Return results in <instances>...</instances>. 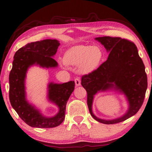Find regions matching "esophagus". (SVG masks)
<instances>
[{
  "mask_svg": "<svg viewBox=\"0 0 152 152\" xmlns=\"http://www.w3.org/2000/svg\"><path fill=\"white\" fill-rule=\"evenodd\" d=\"M75 83L77 86H79L81 85V80L79 78H75Z\"/></svg>",
  "mask_w": 152,
  "mask_h": 152,
  "instance_id": "34e87169",
  "label": "esophagus"
}]
</instances>
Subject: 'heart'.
<instances>
[{"mask_svg": "<svg viewBox=\"0 0 152 152\" xmlns=\"http://www.w3.org/2000/svg\"><path fill=\"white\" fill-rule=\"evenodd\" d=\"M103 58V52L99 47L78 45L65 53L63 61L65 65H79L81 73H89L95 70Z\"/></svg>", "mask_w": 152, "mask_h": 152, "instance_id": "obj_1", "label": "heart"}]
</instances>
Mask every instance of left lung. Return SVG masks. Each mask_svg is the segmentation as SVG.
Here are the masks:
<instances>
[{"label": "left lung", "instance_id": "8db88e82", "mask_svg": "<svg viewBox=\"0 0 152 152\" xmlns=\"http://www.w3.org/2000/svg\"><path fill=\"white\" fill-rule=\"evenodd\" d=\"M107 51V59L91 73L81 77V86L87 93V105L91 116L104 124H114L134 115L142 107L148 87L145 66L134 42L121 37L95 38ZM114 88L126 95L130 107L124 116L112 121L97 118L92 112L93 96L99 91Z\"/></svg>", "mask_w": 152, "mask_h": 152}]
</instances>
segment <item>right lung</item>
Listing matches in <instances>:
<instances>
[{
	"label": "right lung",
	"instance_id": "right-lung-1",
	"mask_svg": "<svg viewBox=\"0 0 152 152\" xmlns=\"http://www.w3.org/2000/svg\"><path fill=\"white\" fill-rule=\"evenodd\" d=\"M59 45L57 40L45 39L26 44L15 54L9 74V99L20 119L31 127L51 128L59 126L65 119L66 103L75 88L73 81L49 85V99L59 108L58 113L53 118L42 115L25 98V79L28 68L34 64L47 68L57 66V61L51 57Z\"/></svg>",
	"mask_w": 152,
	"mask_h": 152
}]
</instances>
